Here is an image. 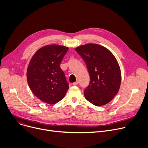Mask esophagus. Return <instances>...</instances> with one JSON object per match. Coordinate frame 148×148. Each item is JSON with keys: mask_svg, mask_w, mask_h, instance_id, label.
Here are the masks:
<instances>
[{"mask_svg": "<svg viewBox=\"0 0 148 148\" xmlns=\"http://www.w3.org/2000/svg\"><path fill=\"white\" fill-rule=\"evenodd\" d=\"M78 83H79V82H78V81L77 80V82H74V83H73V85H74V86H75V85H77V84H78Z\"/></svg>", "mask_w": 148, "mask_h": 148, "instance_id": "obj_1", "label": "esophagus"}]
</instances>
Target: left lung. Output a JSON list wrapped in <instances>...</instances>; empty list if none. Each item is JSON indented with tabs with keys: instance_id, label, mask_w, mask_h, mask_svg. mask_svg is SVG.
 I'll list each match as a JSON object with an SVG mask.
<instances>
[{
	"instance_id": "8db88e82",
	"label": "left lung",
	"mask_w": 148,
	"mask_h": 148,
	"mask_svg": "<svg viewBox=\"0 0 148 148\" xmlns=\"http://www.w3.org/2000/svg\"><path fill=\"white\" fill-rule=\"evenodd\" d=\"M85 62L90 83L84 89L86 99L96 106L109 103L119 90L121 71L113 54L106 48L89 43L75 48Z\"/></svg>"
}]
</instances>
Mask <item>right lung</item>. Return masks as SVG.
I'll return each mask as SVG.
<instances>
[{
    "label": "right lung",
    "instance_id": "add662e5",
    "mask_svg": "<svg viewBox=\"0 0 148 148\" xmlns=\"http://www.w3.org/2000/svg\"><path fill=\"white\" fill-rule=\"evenodd\" d=\"M68 48L45 46L36 52L29 63L27 78L29 88L41 101L55 104L65 97L69 88L60 64Z\"/></svg>",
    "mask_w": 148,
    "mask_h": 148
}]
</instances>
